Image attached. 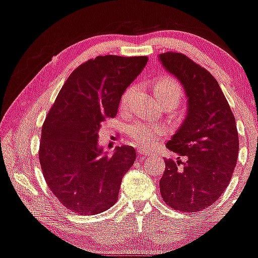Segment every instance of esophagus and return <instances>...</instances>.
Wrapping results in <instances>:
<instances>
[{"instance_id":"obj_1","label":"esophagus","mask_w":258,"mask_h":258,"mask_svg":"<svg viewBox=\"0 0 258 258\" xmlns=\"http://www.w3.org/2000/svg\"><path fill=\"white\" fill-rule=\"evenodd\" d=\"M138 156L141 157V159H147V157L150 156V154L148 153V151H144V150H141L138 151Z\"/></svg>"}]
</instances>
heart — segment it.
<instances>
[{"label": "heart", "instance_id": "obj_1", "mask_svg": "<svg viewBox=\"0 0 258 258\" xmlns=\"http://www.w3.org/2000/svg\"><path fill=\"white\" fill-rule=\"evenodd\" d=\"M155 95L161 103H174L175 105L179 104L180 99L182 97V89L181 85L178 83V80L169 76L161 77L155 82L154 85ZM130 95H131V89H128L123 94L122 98H121V104L125 107L128 99ZM128 136L135 142L136 145L142 148H149L156 142V139L162 136L164 133V130L162 126L156 125V123H149L144 122V121H137V122L132 123L127 128Z\"/></svg>", "mask_w": 258, "mask_h": 258}]
</instances>
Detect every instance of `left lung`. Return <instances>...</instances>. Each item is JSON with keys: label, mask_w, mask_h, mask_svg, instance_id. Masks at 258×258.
I'll return each mask as SVG.
<instances>
[{"label": "left lung", "mask_w": 258, "mask_h": 258, "mask_svg": "<svg viewBox=\"0 0 258 258\" xmlns=\"http://www.w3.org/2000/svg\"><path fill=\"white\" fill-rule=\"evenodd\" d=\"M159 58L184 86L187 97L184 122L166 144L186 161H164L161 196L179 212H201L218 201L231 181L239 151L235 117L206 68L181 52H164Z\"/></svg>", "instance_id": "1"}]
</instances>
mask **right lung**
<instances>
[{
  "instance_id": "obj_1",
  "label": "right lung",
  "mask_w": 258,
  "mask_h": 258,
  "mask_svg": "<svg viewBox=\"0 0 258 258\" xmlns=\"http://www.w3.org/2000/svg\"><path fill=\"white\" fill-rule=\"evenodd\" d=\"M147 62V56L91 58L58 92L43 123L38 155L46 184L67 209L96 215L116 203L136 150L122 145L108 156L98 147V131L116 115L121 96Z\"/></svg>"
}]
</instances>
